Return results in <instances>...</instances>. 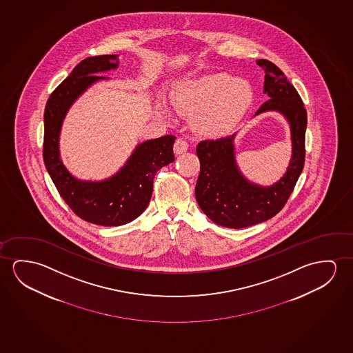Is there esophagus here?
<instances>
[{"label":"esophagus","mask_w":353,"mask_h":353,"mask_svg":"<svg viewBox=\"0 0 353 353\" xmlns=\"http://www.w3.org/2000/svg\"><path fill=\"white\" fill-rule=\"evenodd\" d=\"M188 150V143L185 141V139H182V138H179L177 141H174V154H183V152H187Z\"/></svg>","instance_id":"esophagus-1"}]
</instances>
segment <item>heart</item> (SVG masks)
Masks as SVG:
<instances>
[{
    "label": "heart",
    "mask_w": 353,
    "mask_h": 353,
    "mask_svg": "<svg viewBox=\"0 0 353 353\" xmlns=\"http://www.w3.org/2000/svg\"><path fill=\"white\" fill-rule=\"evenodd\" d=\"M253 100L248 81L217 72L179 83L172 95L176 111L193 116V125L201 136H226L243 117Z\"/></svg>",
    "instance_id": "obj_1"
}]
</instances>
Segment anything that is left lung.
Returning a JSON list of instances; mask_svg holds the SVG:
<instances>
[{
    "label": "left lung",
    "instance_id": "1",
    "mask_svg": "<svg viewBox=\"0 0 353 353\" xmlns=\"http://www.w3.org/2000/svg\"><path fill=\"white\" fill-rule=\"evenodd\" d=\"M256 65L265 72L264 94L269 100L255 116L268 111L285 116L291 128L292 157L281 179L263 187L250 182L239 171L234 159L236 134L198 144L201 174L196 185V201L206 216L223 228H248L275 216L286 204L303 170L307 128L303 101L276 65L268 60H256Z\"/></svg>",
    "mask_w": 353,
    "mask_h": 353
}]
</instances>
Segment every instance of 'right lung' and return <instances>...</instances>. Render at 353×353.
Masks as SVG:
<instances>
[{"instance_id":"add662e5","label":"right lung","mask_w":353,"mask_h":353,"mask_svg":"<svg viewBox=\"0 0 353 353\" xmlns=\"http://www.w3.org/2000/svg\"><path fill=\"white\" fill-rule=\"evenodd\" d=\"M117 67L116 54L81 61L50 95L43 112V163L50 177L76 215L101 226H121L139 216L152 198L157 171L174 161L176 137L163 136L138 144L125 166L103 181L76 179L62 163L59 139L65 114L92 84L108 79L98 73Z\"/></svg>"}]
</instances>
